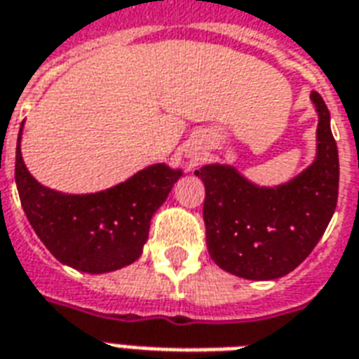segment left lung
I'll use <instances>...</instances> for the list:
<instances>
[{
  "label": "left lung",
  "instance_id": "1",
  "mask_svg": "<svg viewBox=\"0 0 359 359\" xmlns=\"http://www.w3.org/2000/svg\"><path fill=\"white\" fill-rule=\"evenodd\" d=\"M316 158L292 182L257 187L236 168L195 170L204 183L206 246L223 271L248 280H274L303 263L330 225L339 196V151L330 109L318 93Z\"/></svg>",
  "mask_w": 359,
  "mask_h": 359
}]
</instances>
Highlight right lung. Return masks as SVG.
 I'll list each match as a JSON object with an SVG mask.
<instances>
[{
  "label": "right lung",
  "mask_w": 359,
  "mask_h": 359,
  "mask_svg": "<svg viewBox=\"0 0 359 359\" xmlns=\"http://www.w3.org/2000/svg\"><path fill=\"white\" fill-rule=\"evenodd\" d=\"M16 142L15 180L29 225L56 259L77 271L102 274L138 259L149 223L182 176V170L153 164L130 180L93 195H64L29 174Z\"/></svg>",
  "instance_id": "right-lung-1"
}]
</instances>
